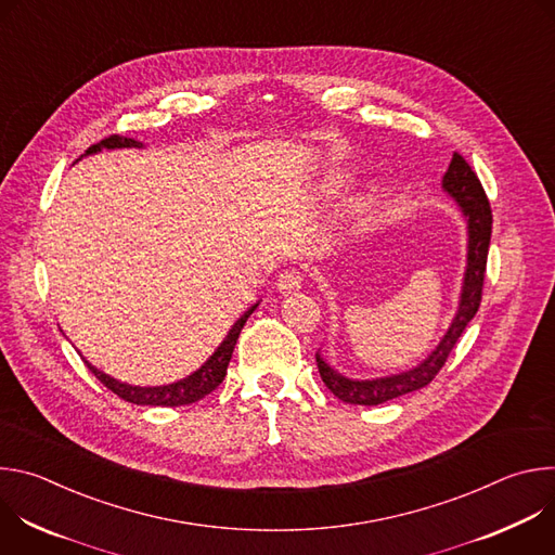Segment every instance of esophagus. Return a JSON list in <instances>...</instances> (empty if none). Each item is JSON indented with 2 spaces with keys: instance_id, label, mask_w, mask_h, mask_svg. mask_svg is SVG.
<instances>
[{
  "instance_id": "1",
  "label": "esophagus",
  "mask_w": 555,
  "mask_h": 555,
  "mask_svg": "<svg viewBox=\"0 0 555 555\" xmlns=\"http://www.w3.org/2000/svg\"><path fill=\"white\" fill-rule=\"evenodd\" d=\"M302 272L296 270V268H287L279 274V281H276V287L281 294H292V292H298L302 287Z\"/></svg>"
}]
</instances>
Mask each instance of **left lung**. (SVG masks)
Returning a JSON list of instances; mask_svg holds the SVG:
<instances>
[{"label":"left lung","mask_w":555,"mask_h":555,"mask_svg":"<svg viewBox=\"0 0 555 555\" xmlns=\"http://www.w3.org/2000/svg\"><path fill=\"white\" fill-rule=\"evenodd\" d=\"M443 189L461 204L467 228H469V250H467V270H465V283L461 294V305L454 315V321L439 343V347L433 351V356L420 364L417 369L409 373H400L392 377L371 379V382H353L343 375H338L321 356H315V364H319L321 377L325 386L336 395L338 400L347 404L358 406H377L400 395L413 392L430 384L437 373L443 369L448 356L452 353L454 345L459 343L461 334L465 332L467 323L474 319V313L479 311L481 298H483V281H486V268H488V250H490V236H492V206L486 195V189L479 180V176L472 171L469 163L461 153H452V163L443 176Z\"/></svg>","instance_id":"1"}]
</instances>
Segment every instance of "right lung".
Listing matches in <instances>:
<instances>
[{
    "label": "right lung",
    "mask_w": 555,
    "mask_h": 555,
    "mask_svg": "<svg viewBox=\"0 0 555 555\" xmlns=\"http://www.w3.org/2000/svg\"><path fill=\"white\" fill-rule=\"evenodd\" d=\"M114 146H138V142L133 138H127V135H107L103 138L101 142L92 144L86 153H96L101 149H114ZM257 309V305H253L240 321H236L230 330V334L225 336V340L219 345V349L210 356V360L199 369L195 371L193 375H189L186 379H180L176 384H169V386H151V388H140V386H129V384H122V382H116L114 377L101 373L99 369H94L88 360V369L96 375V379L107 386V390H112L114 395H118L120 400L129 402V404H138V406H186V404H193L202 398H206V395L210 390H215L223 377H225V369H228V362L232 358V351H234V345H236V338H240L248 315Z\"/></svg>",
    "instance_id": "obj_1"
}]
</instances>
